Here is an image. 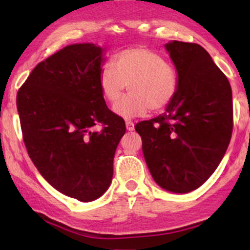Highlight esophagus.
Returning <instances> with one entry per match:
<instances>
[{
	"label": "esophagus",
	"instance_id": "1",
	"mask_svg": "<svg viewBox=\"0 0 250 250\" xmlns=\"http://www.w3.org/2000/svg\"><path fill=\"white\" fill-rule=\"evenodd\" d=\"M125 127H127V130H129V131H133L134 129H135L134 123L131 122V121H127V122H125Z\"/></svg>",
	"mask_w": 250,
	"mask_h": 250
}]
</instances>
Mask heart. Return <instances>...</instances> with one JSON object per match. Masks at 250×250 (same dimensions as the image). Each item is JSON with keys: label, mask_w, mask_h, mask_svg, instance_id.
Listing matches in <instances>:
<instances>
[{"label": "heart", "mask_w": 250, "mask_h": 250, "mask_svg": "<svg viewBox=\"0 0 250 250\" xmlns=\"http://www.w3.org/2000/svg\"><path fill=\"white\" fill-rule=\"evenodd\" d=\"M100 88L108 102L115 103L128 84L129 94L114 105L125 120L147 115L150 109L163 110L179 90V74L174 65L147 48L120 51L100 70Z\"/></svg>", "instance_id": "1"}]
</instances>
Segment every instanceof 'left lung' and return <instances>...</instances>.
Masks as SVG:
<instances>
[{
  "label": "left lung",
  "instance_id": "left-lung-1",
  "mask_svg": "<svg viewBox=\"0 0 250 250\" xmlns=\"http://www.w3.org/2000/svg\"><path fill=\"white\" fill-rule=\"evenodd\" d=\"M179 74V90L165 113L135 125L149 171L160 187L186 194L219 167L233 131L228 79L196 43L165 45Z\"/></svg>",
  "mask_w": 250,
  "mask_h": 250
}]
</instances>
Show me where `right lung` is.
I'll list each match as a JSON object with an SVG mask.
<instances>
[{"label": "right lung", "instance_id": "right-lung-1", "mask_svg": "<svg viewBox=\"0 0 250 250\" xmlns=\"http://www.w3.org/2000/svg\"><path fill=\"white\" fill-rule=\"evenodd\" d=\"M104 51L94 43L67 45L34 68L16 99L31 161L56 190L81 202L107 191L125 133L100 88ZM96 124L101 132L92 130Z\"/></svg>", "mask_w": 250, "mask_h": 250}]
</instances>
